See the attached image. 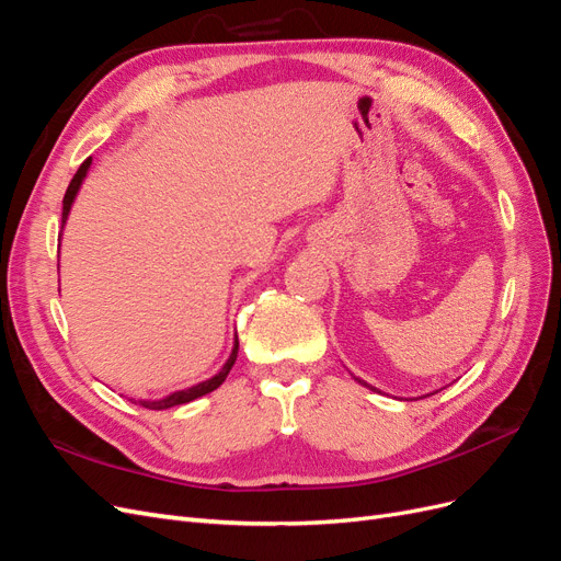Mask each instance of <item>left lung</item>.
<instances>
[{"mask_svg": "<svg viewBox=\"0 0 561 561\" xmlns=\"http://www.w3.org/2000/svg\"><path fill=\"white\" fill-rule=\"evenodd\" d=\"M360 383H363V386H367V388H371V386H369V383H365V381H360ZM371 390H375V388H371Z\"/></svg>", "mask_w": 561, "mask_h": 561, "instance_id": "obj_1", "label": "left lung"}]
</instances>
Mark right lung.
<instances>
[{
    "instance_id": "1",
    "label": "right lung",
    "mask_w": 561,
    "mask_h": 561,
    "mask_svg": "<svg viewBox=\"0 0 561 561\" xmlns=\"http://www.w3.org/2000/svg\"><path fill=\"white\" fill-rule=\"evenodd\" d=\"M89 165H91V159H87L83 161L81 165H79V171L75 173V178H72V182H70V186H67V192H65V198H62V225H65V219H67V213H70V206H72V201H75V196H77V192H79V184H81V180L87 178V171H89ZM236 355H239V339H236V344H233V351H231V355H229V360H227V365L219 369V375H215L213 379H208V381H203V383H198V386H192V388H186V390H178V393H173V396H168V398H163V400H154V402H149V400H138V404H142V407H147V410H168V407H175V404H184V402H192V400H196V398H201V396H206V393H210V390H215V388H219L222 386V381L227 379V375L231 371V367H233V363H236Z\"/></svg>"
}]
</instances>
